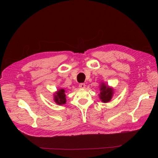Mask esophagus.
Wrapping results in <instances>:
<instances>
[{"instance_id": "34e87169", "label": "esophagus", "mask_w": 158, "mask_h": 158, "mask_svg": "<svg viewBox=\"0 0 158 158\" xmlns=\"http://www.w3.org/2000/svg\"><path fill=\"white\" fill-rule=\"evenodd\" d=\"M79 87H80V88L84 89V88H85V84L84 83H81V84H79Z\"/></svg>"}]
</instances>
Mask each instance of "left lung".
<instances>
[{"label":"left lung","mask_w":158,"mask_h":158,"mask_svg":"<svg viewBox=\"0 0 158 158\" xmlns=\"http://www.w3.org/2000/svg\"><path fill=\"white\" fill-rule=\"evenodd\" d=\"M113 95V89L110 88L103 82L100 85V94L99 98L103 103H107L110 102Z\"/></svg>","instance_id":"8db88e82"}]
</instances>
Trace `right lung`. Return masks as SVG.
<instances>
[{"label":"right lung","instance_id":"right-lung-1","mask_svg":"<svg viewBox=\"0 0 158 158\" xmlns=\"http://www.w3.org/2000/svg\"><path fill=\"white\" fill-rule=\"evenodd\" d=\"M54 101L58 105L65 104L66 99L65 90L64 89H59L57 90L56 92H55V94H54Z\"/></svg>","mask_w":158,"mask_h":158}]
</instances>
